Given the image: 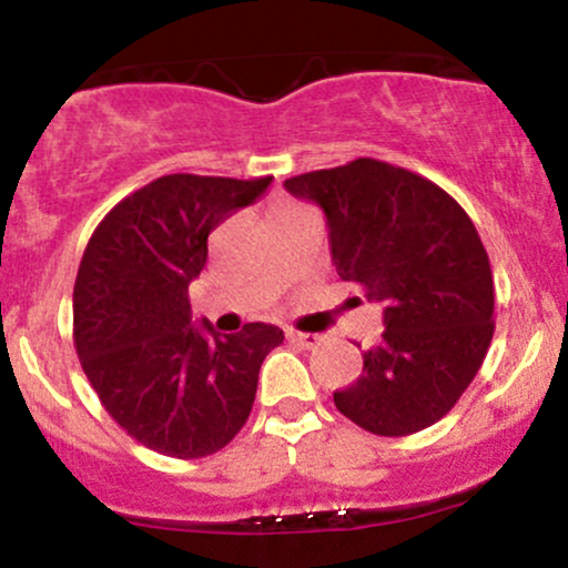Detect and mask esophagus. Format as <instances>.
<instances>
[{
    "mask_svg": "<svg viewBox=\"0 0 568 568\" xmlns=\"http://www.w3.org/2000/svg\"><path fill=\"white\" fill-rule=\"evenodd\" d=\"M288 342L298 344V347H304V349H312L323 342V336L321 334H302V331H288Z\"/></svg>",
    "mask_w": 568,
    "mask_h": 568,
    "instance_id": "esophagus-1",
    "label": "esophagus"
}]
</instances>
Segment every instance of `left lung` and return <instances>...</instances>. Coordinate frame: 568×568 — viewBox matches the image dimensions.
I'll use <instances>...</instances> for the list:
<instances>
[{"mask_svg":"<svg viewBox=\"0 0 568 568\" xmlns=\"http://www.w3.org/2000/svg\"><path fill=\"white\" fill-rule=\"evenodd\" d=\"M293 197L328 219L338 277L384 306V334L336 408L384 438L443 419L470 387L494 336V277L465 207L438 184L361 158L293 175Z\"/></svg>","mask_w":568,"mask_h":568,"instance_id":"left-lung-1","label":"left lung"}]
</instances>
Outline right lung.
I'll use <instances>...</instances> for the list:
<instances>
[{
    "label": "right lung",
    "mask_w": 568,
    "mask_h": 568,
    "mask_svg": "<svg viewBox=\"0 0 568 568\" xmlns=\"http://www.w3.org/2000/svg\"><path fill=\"white\" fill-rule=\"evenodd\" d=\"M272 184L173 173L116 202L74 283V347L98 400L130 438L175 459L216 454L243 429L277 325L194 328L189 283L207 234Z\"/></svg>",
    "instance_id": "1"
}]
</instances>
